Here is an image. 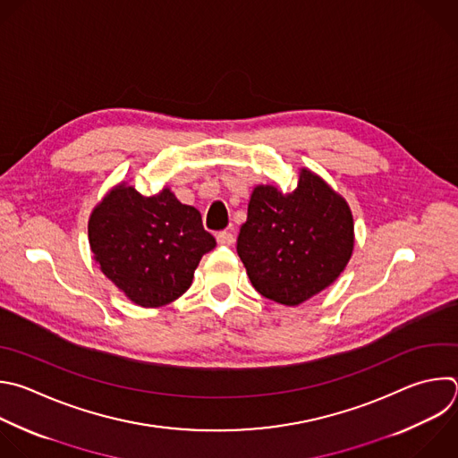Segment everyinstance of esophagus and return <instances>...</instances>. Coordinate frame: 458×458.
Segmentation results:
<instances>
[{
    "instance_id": "esophagus-1",
    "label": "esophagus",
    "mask_w": 458,
    "mask_h": 458,
    "mask_svg": "<svg viewBox=\"0 0 458 458\" xmlns=\"http://www.w3.org/2000/svg\"><path fill=\"white\" fill-rule=\"evenodd\" d=\"M216 239H217V242H219V244H226V246H230V244L235 241L233 233H232V232H228V230L219 232V233L216 235Z\"/></svg>"
}]
</instances>
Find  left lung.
Returning <instances> with one entry per match:
<instances>
[{
    "label": "left lung",
    "instance_id": "1",
    "mask_svg": "<svg viewBox=\"0 0 458 458\" xmlns=\"http://www.w3.org/2000/svg\"><path fill=\"white\" fill-rule=\"evenodd\" d=\"M352 248L349 205L306 169L291 194L259 185L237 237L253 287L284 306H298L333 284Z\"/></svg>",
    "mask_w": 458,
    "mask_h": 458
}]
</instances>
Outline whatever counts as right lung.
Masks as SVG:
<instances>
[{
	"instance_id": "obj_1",
	"label": "right lung",
	"mask_w": 458,
	"mask_h": 458,
	"mask_svg": "<svg viewBox=\"0 0 458 458\" xmlns=\"http://www.w3.org/2000/svg\"><path fill=\"white\" fill-rule=\"evenodd\" d=\"M88 235L102 273L141 308L182 296L201 257L216 246L201 214L169 189L147 198L118 185L93 210Z\"/></svg>"
}]
</instances>
